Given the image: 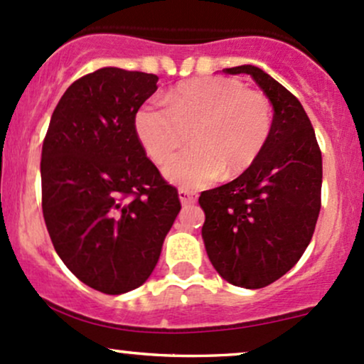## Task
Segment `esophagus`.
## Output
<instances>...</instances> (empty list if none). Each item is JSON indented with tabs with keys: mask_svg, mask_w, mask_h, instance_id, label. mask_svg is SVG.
<instances>
[{
	"mask_svg": "<svg viewBox=\"0 0 364 364\" xmlns=\"http://www.w3.org/2000/svg\"><path fill=\"white\" fill-rule=\"evenodd\" d=\"M178 196H179V202H181L183 205H188V203H195V200H196V193L190 191L188 188H179Z\"/></svg>",
	"mask_w": 364,
	"mask_h": 364,
	"instance_id": "1",
	"label": "esophagus"
}]
</instances>
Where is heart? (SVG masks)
Here are the masks:
<instances>
[{"instance_id":"1","label":"heart","mask_w":364,"mask_h":364,"mask_svg":"<svg viewBox=\"0 0 364 364\" xmlns=\"http://www.w3.org/2000/svg\"><path fill=\"white\" fill-rule=\"evenodd\" d=\"M135 129L157 164L193 140L164 166V176L183 188H202L255 164L269 141L272 109L265 95L235 78H198L166 94L164 104L140 107Z\"/></svg>"}]
</instances>
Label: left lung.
<instances>
[{
    "label": "left lung",
    "mask_w": 364,
    "mask_h": 364,
    "mask_svg": "<svg viewBox=\"0 0 364 364\" xmlns=\"http://www.w3.org/2000/svg\"><path fill=\"white\" fill-rule=\"evenodd\" d=\"M246 73L274 107L260 157L228 185L203 191L202 228L208 260L232 286L260 289L289 272L310 245L320 214L321 152L301 102L258 66Z\"/></svg>",
    "instance_id": "left-lung-1"
}]
</instances>
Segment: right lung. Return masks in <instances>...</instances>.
Wrapping results in <instances>:
<instances>
[{
	"label": "right lung",
	"mask_w": 364,
	"mask_h": 364,
	"mask_svg": "<svg viewBox=\"0 0 364 364\" xmlns=\"http://www.w3.org/2000/svg\"><path fill=\"white\" fill-rule=\"evenodd\" d=\"M157 75L106 66L66 89L41 157L43 214L54 250L104 294L141 286L181 210L178 190L145 156L135 129Z\"/></svg>",
	"instance_id": "obj_1"
}]
</instances>
